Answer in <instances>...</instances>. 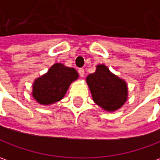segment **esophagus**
Here are the masks:
<instances>
[{"label":"esophagus","mask_w":160,"mask_h":160,"mask_svg":"<svg viewBox=\"0 0 160 160\" xmlns=\"http://www.w3.org/2000/svg\"><path fill=\"white\" fill-rule=\"evenodd\" d=\"M78 72H79V74H80V77H84L85 75V71L83 68H80L79 70H78Z\"/></svg>","instance_id":"esophagus-1"}]
</instances>
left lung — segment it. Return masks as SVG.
Instances as JSON below:
<instances>
[{"mask_svg": "<svg viewBox=\"0 0 160 160\" xmlns=\"http://www.w3.org/2000/svg\"><path fill=\"white\" fill-rule=\"evenodd\" d=\"M87 82L94 102L105 110L115 111L127 100L126 83L104 65H99L96 71L87 77Z\"/></svg>", "mask_w": 160, "mask_h": 160, "instance_id": "obj_1", "label": "left lung"}]
</instances>
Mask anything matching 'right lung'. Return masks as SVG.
<instances>
[{"label":"right lung","instance_id":"1","mask_svg":"<svg viewBox=\"0 0 160 160\" xmlns=\"http://www.w3.org/2000/svg\"><path fill=\"white\" fill-rule=\"evenodd\" d=\"M77 78L75 69L55 64L46 74L35 80L32 95L43 105L57 102L65 96L70 84Z\"/></svg>","mask_w":160,"mask_h":160}]
</instances>
